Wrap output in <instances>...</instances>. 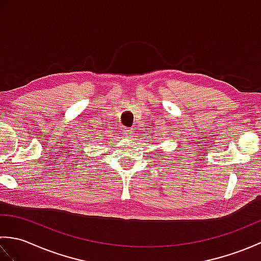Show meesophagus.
<instances>
[{
  "label": "esophagus",
  "instance_id": "esophagus-1",
  "mask_svg": "<svg viewBox=\"0 0 261 261\" xmlns=\"http://www.w3.org/2000/svg\"><path fill=\"white\" fill-rule=\"evenodd\" d=\"M134 129H132V127H126V129L124 130V135L126 136V137H129V138H131V137H134Z\"/></svg>",
  "mask_w": 261,
  "mask_h": 261
}]
</instances>
